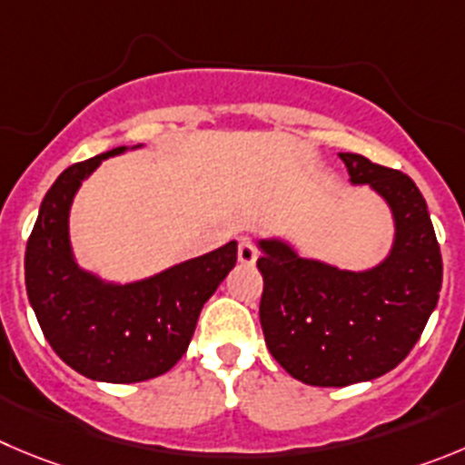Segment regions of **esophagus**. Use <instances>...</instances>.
<instances>
[{
	"label": "esophagus",
	"mask_w": 465,
	"mask_h": 465,
	"mask_svg": "<svg viewBox=\"0 0 465 465\" xmlns=\"http://www.w3.org/2000/svg\"><path fill=\"white\" fill-rule=\"evenodd\" d=\"M259 259V250L250 238H241L238 242V262L245 263V266H252L254 262Z\"/></svg>",
	"instance_id": "34e87169"
}]
</instances>
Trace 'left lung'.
Instances as JSON below:
<instances>
[{
	"label": "left lung",
	"instance_id": "obj_1",
	"mask_svg": "<svg viewBox=\"0 0 465 465\" xmlns=\"http://www.w3.org/2000/svg\"><path fill=\"white\" fill-rule=\"evenodd\" d=\"M340 158L351 183L370 185L392 211L388 257L355 272L302 259L277 238L259 241V319L268 351L293 379L319 388H344L394 370L422 335L442 284L440 247L413 179L358 153Z\"/></svg>",
	"mask_w": 465,
	"mask_h": 465
}]
</instances>
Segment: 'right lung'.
<instances>
[{
    "label": "right lung",
    "instance_id": "add662e5",
    "mask_svg": "<svg viewBox=\"0 0 465 465\" xmlns=\"http://www.w3.org/2000/svg\"><path fill=\"white\" fill-rule=\"evenodd\" d=\"M137 149V146H133ZM125 146L71 164L47 190L25 252V284L54 353L103 383H140L179 362L203 302L236 266V241L130 284L82 271L73 257L68 213L82 181Z\"/></svg>",
    "mask_w": 465,
    "mask_h": 465
}]
</instances>
